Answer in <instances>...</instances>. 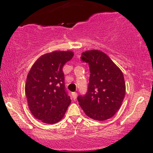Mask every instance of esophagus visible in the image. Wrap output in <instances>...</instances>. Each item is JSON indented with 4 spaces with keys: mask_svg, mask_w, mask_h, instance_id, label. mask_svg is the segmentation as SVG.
<instances>
[{
    "mask_svg": "<svg viewBox=\"0 0 153 153\" xmlns=\"http://www.w3.org/2000/svg\"><path fill=\"white\" fill-rule=\"evenodd\" d=\"M72 96H73V99H74V100L76 99V98H77V93H75V92L73 93V94H72Z\"/></svg>",
    "mask_w": 153,
    "mask_h": 153,
    "instance_id": "obj_1",
    "label": "esophagus"
}]
</instances>
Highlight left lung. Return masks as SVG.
I'll list each match as a JSON object with an SVG mask.
<instances>
[{
	"label": "left lung",
	"mask_w": 153,
	"mask_h": 153,
	"mask_svg": "<svg viewBox=\"0 0 153 153\" xmlns=\"http://www.w3.org/2000/svg\"><path fill=\"white\" fill-rule=\"evenodd\" d=\"M81 59L88 63L91 74L86 94L78 96L79 105L88 117L95 120L111 118L125 96L122 71L107 54L99 50L82 52Z\"/></svg>",
	"instance_id": "1"
}]
</instances>
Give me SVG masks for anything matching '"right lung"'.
<instances>
[{"mask_svg":"<svg viewBox=\"0 0 153 153\" xmlns=\"http://www.w3.org/2000/svg\"><path fill=\"white\" fill-rule=\"evenodd\" d=\"M72 51H54L39 57L29 72L25 94L31 114L46 124L63 118L71 100L65 88L62 68L73 58Z\"/></svg>","mask_w":153,"mask_h":153,"instance_id":"obj_1","label":"right lung"}]
</instances>
